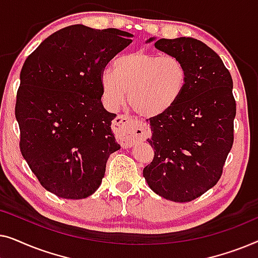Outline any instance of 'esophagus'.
I'll return each instance as SVG.
<instances>
[{"mask_svg": "<svg viewBox=\"0 0 258 258\" xmlns=\"http://www.w3.org/2000/svg\"><path fill=\"white\" fill-rule=\"evenodd\" d=\"M112 128L121 136L126 146L132 147L140 141L147 140L150 136V130L146 123H141L126 115H118L114 119Z\"/></svg>", "mask_w": 258, "mask_h": 258, "instance_id": "1", "label": "esophagus"}]
</instances>
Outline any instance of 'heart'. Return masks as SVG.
<instances>
[{"instance_id":"obj_1","label":"heart","mask_w":258,"mask_h":258,"mask_svg":"<svg viewBox=\"0 0 258 258\" xmlns=\"http://www.w3.org/2000/svg\"><path fill=\"white\" fill-rule=\"evenodd\" d=\"M186 81V68L178 57L139 50L115 58L112 73L101 75V87L109 108L121 107L128 91V102L134 110L154 117L174 107Z\"/></svg>"}]
</instances>
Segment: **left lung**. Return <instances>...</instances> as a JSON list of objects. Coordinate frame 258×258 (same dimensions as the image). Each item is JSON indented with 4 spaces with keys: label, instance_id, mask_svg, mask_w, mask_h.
Here are the masks:
<instances>
[{
    "label": "left lung",
    "instance_id": "left-lung-1",
    "mask_svg": "<svg viewBox=\"0 0 258 258\" xmlns=\"http://www.w3.org/2000/svg\"><path fill=\"white\" fill-rule=\"evenodd\" d=\"M155 47L184 63L188 81L170 110L149 118L155 156L143 177L163 199L190 202L220 181L234 144L232 79L220 56L195 38H161Z\"/></svg>",
    "mask_w": 258,
    "mask_h": 258
}]
</instances>
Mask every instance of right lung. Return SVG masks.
Wrapping results in <instances>:
<instances>
[{"label":"right lung","instance_id":"1","mask_svg":"<svg viewBox=\"0 0 258 258\" xmlns=\"http://www.w3.org/2000/svg\"><path fill=\"white\" fill-rule=\"evenodd\" d=\"M115 28L74 24L45 38L20 74L15 116L20 150L44 189L67 200L93 195L119 149L116 114L101 102L105 66L132 43Z\"/></svg>","mask_w":258,"mask_h":258}]
</instances>
